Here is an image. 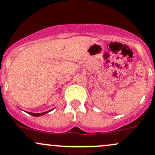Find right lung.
Masks as SVG:
<instances>
[{"label":"right lung","instance_id":"right-lung-1","mask_svg":"<svg viewBox=\"0 0 155 155\" xmlns=\"http://www.w3.org/2000/svg\"><path fill=\"white\" fill-rule=\"evenodd\" d=\"M51 110H52V109H51V110H49V111H47V112H43V113H32V112H28V113L29 115H33V116H40V115H44V114H46V113H48V112H51Z\"/></svg>","mask_w":155,"mask_h":155}]
</instances>
